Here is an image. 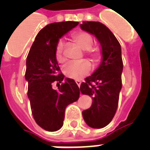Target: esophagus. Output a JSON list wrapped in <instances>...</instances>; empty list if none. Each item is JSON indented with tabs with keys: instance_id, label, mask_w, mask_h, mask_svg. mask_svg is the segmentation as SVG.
I'll use <instances>...</instances> for the list:
<instances>
[{
	"instance_id": "1",
	"label": "esophagus",
	"mask_w": 150,
	"mask_h": 150,
	"mask_svg": "<svg viewBox=\"0 0 150 150\" xmlns=\"http://www.w3.org/2000/svg\"><path fill=\"white\" fill-rule=\"evenodd\" d=\"M75 82H76V84L79 86V87L80 86V85H81V83H82V82H81L80 80H75Z\"/></svg>"
}]
</instances>
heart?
<instances>
[{
    "instance_id": "heart-1",
    "label": "heart",
    "mask_w": 150,
    "mask_h": 150,
    "mask_svg": "<svg viewBox=\"0 0 150 150\" xmlns=\"http://www.w3.org/2000/svg\"><path fill=\"white\" fill-rule=\"evenodd\" d=\"M72 40L86 50V56L93 62H97L100 58V52L97 49L93 47V36L87 32L79 31L72 35ZM55 58L59 63H63L65 61L64 57V43L62 40L57 42L55 47ZM91 64L87 61L81 62H70L63 68V72L68 79L79 80L90 72Z\"/></svg>"
}]
</instances>
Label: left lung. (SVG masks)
<instances>
[{
    "label": "left lung",
    "instance_id": "1",
    "mask_svg": "<svg viewBox=\"0 0 150 150\" xmlns=\"http://www.w3.org/2000/svg\"><path fill=\"white\" fill-rule=\"evenodd\" d=\"M82 30L96 36L102 48V62L91 76L80 86L82 94L93 98L92 106L82 111L86 123L91 128H101L112 121L118 106L122 86L123 61L118 40L105 25L99 22H82Z\"/></svg>",
    "mask_w": 150,
    "mask_h": 150
}]
</instances>
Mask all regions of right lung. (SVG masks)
Returning a JSON list of instances; mask_svg holds the SVG:
<instances>
[{
	"label": "right lung",
	"instance_id": "1",
	"mask_svg": "<svg viewBox=\"0 0 150 150\" xmlns=\"http://www.w3.org/2000/svg\"><path fill=\"white\" fill-rule=\"evenodd\" d=\"M78 25L68 21L46 25L38 33L27 56L25 79L32 114L46 131L59 130L63 126L66 107L79 97V88L74 80L65 79L63 82L64 75L55 58L57 42ZM54 82L58 90L52 89Z\"/></svg>",
	"mask_w": 150,
	"mask_h": 150
}]
</instances>
